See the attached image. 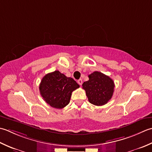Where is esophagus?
<instances>
[{"label":"esophagus","mask_w":152,"mask_h":152,"mask_svg":"<svg viewBox=\"0 0 152 152\" xmlns=\"http://www.w3.org/2000/svg\"><path fill=\"white\" fill-rule=\"evenodd\" d=\"M77 83H78V84L79 85H82V84H83V80L81 79H79L78 80H77Z\"/></svg>","instance_id":"esophagus-1"}]
</instances>
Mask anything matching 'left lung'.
I'll use <instances>...</instances> for the list:
<instances>
[{"instance_id":"1","label":"left lung","mask_w":152,"mask_h":152,"mask_svg":"<svg viewBox=\"0 0 152 152\" xmlns=\"http://www.w3.org/2000/svg\"><path fill=\"white\" fill-rule=\"evenodd\" d=\"M88 78L89 80L83 83L82 86L90 103L98 106L107 104L114 92L113 80L99 72L90 74Z\"/></svg>"}]
</instances>
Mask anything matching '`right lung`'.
I'll return each mask as SVG.
<instances>
[{
	"instance_id": "right-lung-1",
	"label": "right lung",
	"mask_w": 152,
	"mask_h": 152,
	"mask_svg": "<svg viewBox=\"0 0 152 152\" xmlns=\"http://www.w3.org/2000/svg\"><path fill=\"white\" fill-rule=\"evenodd\" d=\"M79 87L72 77L55 71L43 77L39 91L44 100L51 107L62 109L69 103L72 92Z\"/></svg>"
}]
</instances>
